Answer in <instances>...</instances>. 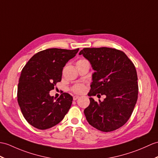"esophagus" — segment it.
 Wrapping results in <instances>:
<instances>
[{
	"label": "esophagus",
	"instance_id": "esophagus-1",
	"mask_svg": "<svg viewBox=\"0 0 158 158\" xmlns=\"http://www.w3.org/2000/svg\"><path fill=\"white\" fill-rule=\"evenodd\" d=\"M79 98V96H73V100H77Z\"/></svg>",
	"mask_w": 158,
	"mask_h": 158
}]
</instances>
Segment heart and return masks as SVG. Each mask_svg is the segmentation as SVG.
<instances>
[{
  "instance_id": "obj_1",
  "label": "heart",
  "mask_w": 158,
  "mask_h": 158,
  "mask_svg": "<svg viewBox=\"0 0 158 158\" xmlns=\"http://www.w3.org/2000/svg\"><path fill=\"white\" fill-rule=\"evenodd\" d=\"M85 60H87L82 58V59H80L77 62H77H83ZM85 89V85H83V84H76V85L73 86L71 88V91H73V92H74L75 94H82L83 92H84Z\"/></svg>"
}]
</instances>
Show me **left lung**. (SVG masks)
<instances>
[{
    "mask_svg": "<svg viewBox=\"0 0 158 158\" xmlns=\"http://www.w3.org/2000/svg\"><path fill=\"white\" fill-rule=\"evenodd\" d=\"M79 54L96 71L88 96H106L99 102L89 98L90 104L84 110L87 122L102 132L119 129L129 119L137 103L139 87L134 64L123 51L112 48H85Z\"/></svg>",
    "mask_w": 158,
    "mask_h": 158,
    "instance_id": "1",
    "label": "left lung"
}]
</instances>
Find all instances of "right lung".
<instances>
[{"label":"right lung","mask_w":158,"mask_h":158,"mask_svg":"<svg viewBox=\"0 0 158 158\" xmlns=\"http://www.w3.org/2000/svg\"><path fill=\"white\" fill-rule=\"evenodd\" d=\"M79 48H49L33 56L21 73L17 102L24 118L31 126L45 130L56 125L70 109L73 97L63 93L54 100L50 91L60 82L67 62Z\"/></svg>","instance_id":"obj_1"}]
</instances>
